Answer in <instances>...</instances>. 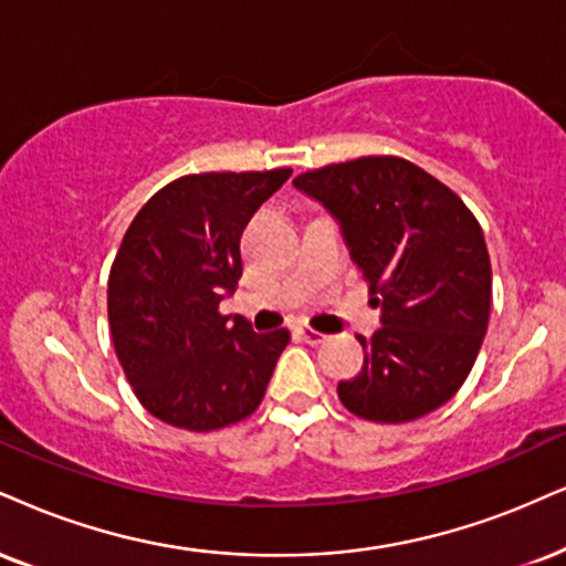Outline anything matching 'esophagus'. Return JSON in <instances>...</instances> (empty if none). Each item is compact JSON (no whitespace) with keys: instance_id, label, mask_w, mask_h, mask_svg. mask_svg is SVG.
Listing matches in <instances>:
<instances>
[{"instance_id":"obj_1","label":"esophagus","mask_w":566,"mask_h":566,"mask_svg":"<svg viewBox=\"0 0 566 566\" xmlns=\"http://www.w3.org/2000/svg\"><path fill=\"white\" fill-rule=\"evenodd\" d=\"M298 336H302L306 344H323V340L327 338L325 333H319V331H315V327H306V325L298 327Z\"/></svg>"}]
</instances>
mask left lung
Returning <instances> with one entry per match:
<instances>
[{
  "label": "left lung",
  "instance_id": "1",
  "mask_svg": "<svg viewBox=\"0 0 566 566\" xmlns=\"http://www.w3.org/2000/svg\"><path fill=\"white\" fill-rule=\"evenodd\" d=\"M338 222L369 281L380 331L357 336L365 365L338 382L348 411L373 422L430 415L462 388L491 315V260L464 201L401 157H361L294 180Z\"/></svg>",
  "mask_w": 566,
  "mask_h": 566
}]
</instances>
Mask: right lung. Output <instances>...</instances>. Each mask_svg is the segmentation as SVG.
<instances>
[{
  "instance_id": "obj_1",
  "label": "right lung",
  "mask_w": 566,
  "mask_h": 566,
  "mask_svg": "<svg viewBox=\"0 0 566 566\" xmlns=\"http://www.w3.org/2000/svg\"><path fill=\"white\" fill-rule=\"evenodd\" d=\"M289 178V167L186 176L130 222L109 272L107 315L125 378L157 420L207 432L260 407L289 331L254 333L218 306L243 272V228Z\"/></svg>"
}]
</instances>
